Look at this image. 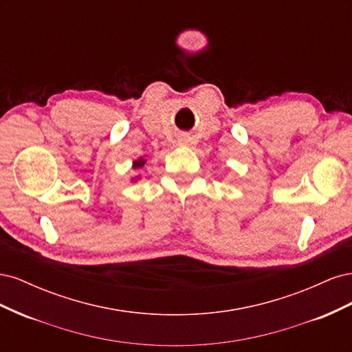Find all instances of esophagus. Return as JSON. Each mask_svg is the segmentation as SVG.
Wrapping results in <instances>:
<instances>
[{"label":"esophagus","instance_id":"34e87169","mask_svg":"<svg viewBox=\"0 0 352 352\" xmlns=\"http://www.w3.org/2000/svg\"><path fill=\"white\" fill-rule=\"evenodd\" d=\"M177 142H179L180 145H188V142H189L188 136H185V135H180V136H179V140H177Z\"/></svg>","mask_w":352,"mask_h":352}]
</instances>
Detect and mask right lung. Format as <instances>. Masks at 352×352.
<instances>
[{"instance_id": "right-lung-1", "label": "right lung", "mask_w": 352, "mask_h": 352, "mask_svg": "<svg viewBox=\"0 0 352 352\" xmlns=\"http://www.w3.org/2000/svg\"><path fill=\"white\" fill-rule=\"evenodd\" d=\"M145 164H146V155L133 160V162H132V168L135 170V172H140V170H141ZM138 180H141V175H138V176H135V177H131V182H138Z\"/></svg>"}]
</instances>
